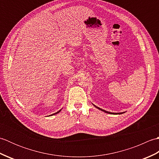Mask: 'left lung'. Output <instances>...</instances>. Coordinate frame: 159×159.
Returning <instances> with one entry per match:
<instances>
[{"label":"left lung","instance_id":"1","mask_svg":"<svg viewBox=\"0 0 159 159\" xmlns=\"http://www.w3.org/2000/svg\"><path fill=\"white\" fill-rule=\"evenodd\" d=\"M95 106V105H94ZM97 109H100V110H101V111H104V112H105V113H109V114H122V113H110V112H108V111H104V110H103V109H100V108H99V107H96V106H95Z\"/></svg>","mask_w":159,"mask_h":159}]
</instances>
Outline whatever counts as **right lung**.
Wrapping results in <instances>:
<instances>
[{
    "label": "right lung",
    "instance_id": "1",
    "mask_svg": "<svg viewBox=\"0 0 159 159\" xmlns=\"http://www.w3.org/2000/svg\"><path fill=\"white\" fill-rule=\"evenodd\" d=\"M61 111V110H60V111H57V113H54V114H52V116H53V115H55V114H57V113H59Z\"/></svg>",
    "mask_w": 159,
    "mask_h": 159
}]
</instances>
